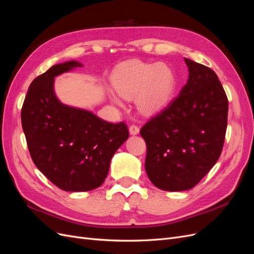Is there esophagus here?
Masks as SVG:
<instances>
[{
	"label": "esophagus",
	"instance_id": "obj_1",
	"mask_svg": "<svg viewBox=\"0 0 254 254\" xmlns=\"http://www.w3.org/2000/svg\"><path fill=\"white\" fill-rule=\"evenodd\" d=\"M129 131H130V133H131V134H137V133L140 132V127L137 126V125H135V124L130 125Z\"/></svg>",
	"mask_w": 254,
	"mask_h": 254
}]
</instances>
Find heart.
<instances>
[{
    "label": "heart",
    "mask_w": 254,
    "mask_h": 254,
    "mask_svg": "<svg viewBox=\"0 0 254 254\" xmlns=\"http://www.w3.org/2000/svg\"><path fill=\"white\" fill-rule=\"evenodd\" d=\"M113 86L125 98L136 94V105L144 113H152L164 107L175 92L176 77L165 64H146L131 61L122 65L113 77ZM117 103L119 99L113 97Z\"/></svg>",
    "instance_id": "1"
}]
</instances>
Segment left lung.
<instances>
[{"mask_svg": "<svg viewBox=\"0 0 254 254\" xmlns=\"http://www.w3.org/2000/svg\"><path fill=\"white\" fill-rule=\"evenodd\" d=\"M184 60L187 84L140 130L148 178L171 191L194 188L210 172L220 157L228 124V97L216 73Z\"/></svg>", "mask_w": 254, "mask_h": 254, "instance_id": "8db88e82", "label": "left lung"}]
</instances>
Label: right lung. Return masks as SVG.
Returning a JSON list of instances; mask_svg holds the SVG:
<instances>
[{
  "label": "right lung",
  "mask_w": 254,
  "mask_h": 254,
  "mask_svg": "<svg viewBox=\"0 0 254 254\" xmlns=\"http://www.w3.org/2000/svg\"><path fill=\"white\" fill-rule=\"evenodd\" d=\"M77 66L81 64L68 61L53 65L36 77L21 110L33 162L52 183L66 191L101 187L114 152L129 136L124 122L108 123L56 98L54 77Z\"/></svg>",
  "instance_id": "right-lung-1"
}]
</instances>
